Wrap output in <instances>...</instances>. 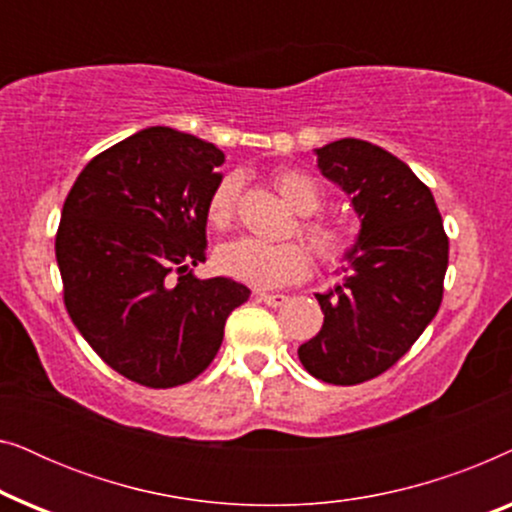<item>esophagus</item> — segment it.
Masks as SVG:
<instances>
[{
  "label": "esophagus",
  "mask_w": 512,
  "mask_h": 512,
  "mask_svg": "<svg viewBox=\"0 0 512 512\" xmlns=\"http://www.w3.org/2000/svg\"><path fill=\"white\" fill-rule=\"evenodd\" d=\"M256 298L261 300V303L270 305V307H282L286 303V296L284 293H256Z\"/></svg>",
  "instance_id": "obj_1"
}]
</instances>
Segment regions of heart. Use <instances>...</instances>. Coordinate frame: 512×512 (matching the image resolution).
I'll return each instance as SVG.
<instances>
[{"label": "heart", "instance_id": "obj_1", "mask_svg": "<svg viewBox=\"0 0 512 512\" xmlns=\"http://www.w3.org/2000/svg\"><path fill=\"white\" fill-rule=\"evenodd\" d=\"M275 186L291 209L300 216H310L321 205V188L312 177L296 170L275 174ZM240 174H226L216 181L207 198V219L214 228L230 226L240 198ZM300 233L321 261L333 263L345 254L347 233L342 226L324 219L300 223ZM214 263L223 275L256 289H277L298 282L310 268V256L298 242H265L258 237H235L223 242L214 254Z\"/></svg>", "mask_w": 512, "mask_h": 512}]
</instances>
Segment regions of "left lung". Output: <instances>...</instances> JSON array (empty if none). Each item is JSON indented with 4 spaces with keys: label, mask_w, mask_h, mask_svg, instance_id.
Listing matches in <instances>:
<instances>
[{
    "label": "left lung",
    "mask_w": 512,
    "mask_h": 512,
    "mask_svg": "<svg viewBox=\"0 0 512 512\" xmlns=\"http://www.w3.org/2000/svg\"><path fill=\"white\" fill-rule=\"evenodd\" d=\"M314 153L359 235L342 256V284L317 293L324 326L298 359L321 382L359 384L394 366L436 317L450 244L431 191L394 153L354 137Z\"/></svg>",
    "instance_id": "8db88e82"
}]
</instances>
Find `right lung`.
I'll use <instances>...</instances> for the list:
<instances>
[{"label":"right lung","mask_w":512,"mask_h":512,"mask_svg":"<svg viewBox=\"0 0 512 512\" xmlns=\"http://www.w3.org/2000/svg\"><path fill=\"white\" fill-rule=\"evenodd\" d=\"M221 149L174 128L139 130L76 177L55 237L74 326L100 359L151 389L191 382L249 300L235 279L195 277Z\"/></svg>","instance_id":"1"}]
</instances>
